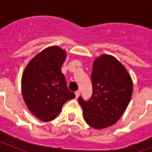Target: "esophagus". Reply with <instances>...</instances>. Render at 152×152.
Returning <instances> with one entry per match:
<instances>
[{
	"label": "esophagus",
	"mask_w": 152,
	"mask_h": 152,
	"mask_svg": "<svg viewBox=\"0 0 152 152\" xmlns=\"http://www.w3.org/2000/svg\"><path fill=\"white\" fill-rule=\"evenodd\" d=\"M75 95H76V98L78 97L79 95H80V91H76V92H75Z\"/></svg>",
	"instance_id": "esophagus-1"
}]
</instances>
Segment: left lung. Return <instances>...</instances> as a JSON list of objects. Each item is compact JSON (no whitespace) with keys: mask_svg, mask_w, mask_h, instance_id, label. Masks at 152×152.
Listing matches in <instances>:
<instances>
[{"mask_svg":"<svg viewBox=\"0 0 152 152\" xmlns=\"http://www.w3.org/2000/svg\"><path fill=\"white\" fill-rule=\"evenodd\" d=\"M93 94L88 101L78 98L85 122L96 129L114 125L131 100L133 84L127 69L116 58L103 54L96 58L91 73Z\"/></svg>","mask_w":152,"mask_h":152,"instance_id":"8db88e82","label":"left lung"}]
</instances>
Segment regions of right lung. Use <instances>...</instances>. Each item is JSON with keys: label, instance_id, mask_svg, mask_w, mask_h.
<instances>
[{"label": "right lung", "instance_id": "1", "mask_svg": "<svg viewBox=\"0 0 152 152\" xmlns=\"http://www.w3.org/2000/svg\"><path fill=\"white\" fill-rule=\"evenodd\" d=\"M66 56V51L59 46H49L33 57L23 71L21 91L24 102L41 121L56 119L64 103L75 97L61 72Z\"/></svg>", "mask_w": 152, "mask_h": 152}]
</instances>
